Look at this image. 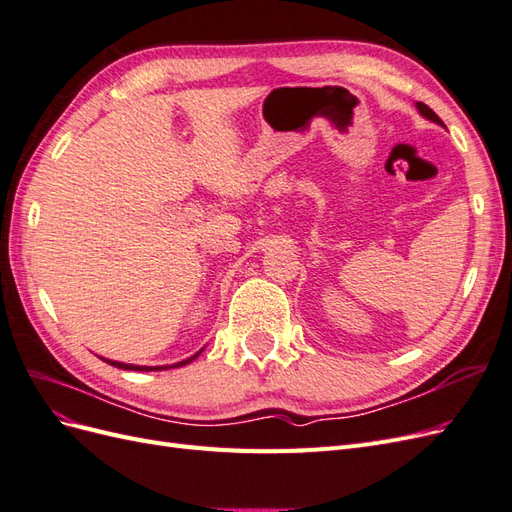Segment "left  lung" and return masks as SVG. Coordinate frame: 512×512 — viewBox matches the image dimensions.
Here are the masks:
<instances>
[{
	"mask_svg": "<svg viewBox=\"0 0 512 512\" xmlns=\"http://www.w3.org/2000/svg\"><path fill=\"white\" fill-rule=\"evenodd\" d=\"M416 111L421 113L425 119H429V121H433V123H438V126H442L444 128V123H442V119L431 111V108L427 106V104H423V102H416Z\"/></svg>",
	"mask_w": 512,
	"mask_h": 512,
	"instance_id": "obj_1",
	"label": "left lung"
}]
</instances>
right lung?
I'll return each instance as SVG.
<instances>
[{"mask_svg": "<svg viewBox=\"0 0 512 512\" xmlns=\"http://www.w3.org/2000/svg\"><path fill=\"white\" fill-rule=\"evenodd\" d=\"M205 348H200L196 354H192L190 359H185V361H179V363H173V365H156V367H149V365H132V363H121V361H111V359H104V356H100L102 361H106L108 365H113V367H119V369H128V371H162V369H175V367H183V365H188V363H192L196 356L203 352Z\"/></svg>", "mask_w": 512, "mask_h": 512, "instance_id": "right-lung-1", "label": "right lung"}]
</instances>
